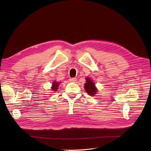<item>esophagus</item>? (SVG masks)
<instances>
[{
    "label": "esophagus",
    "instance_id": "1",
    "mask_svg": "<svg viewBox=\"0 0 151 151\" xmlns=\"http://www.w3.org/2000/svg\"><path fill=\"white\" fill-rule=\"evenodd\" d=\"M77 81L76 78H74V77H73V78H70L69 79V81L72 82V83H75V82Z\"/></svg>",
    "mask_w": 151,
    "mask_h": 151
}]
</instances>
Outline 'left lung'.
Here are the masks:
<instances>
[{"label":"left lung","instance_id":"1","mask_svg":"<svg viewBox=\"0 0 151 151\" xmlns=\"http://www.w3.org/2000/svg\"><path fill=\"white\" fill-rule=\"evenodd\" d=\"M85 79L86 81L84 86V89L86 90V93L89 95L91 96H94L97 94V92L98 91L96 87L95 83L89 77H86Z\"/></svg>","mask_w":151,"mask_h":151}]
</instances>
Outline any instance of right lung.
<instances>
[{
	"label": "right lung",
	"instance_id": "right-lung-1",
	"mask_svg": "<svg viewBox=\"0 0 151 151\" xmlns=\"http://www.w3.org/2000/svg\"><path fill=\"white\" fill-rule=\"evenodd\" d=\"M61 83V82H57V81H53L52 83V86L51 87V89L53 92H56V91L58 90V88L59 87V85Z\"/></svg>",
	"mask_w": 151,
	"mask_h": 151
}]
</instances>
